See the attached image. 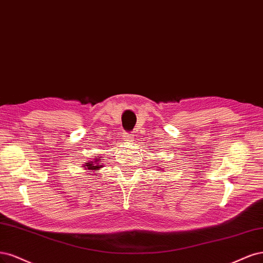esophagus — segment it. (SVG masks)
Here are the masks:
<instances>
[{"label": "esophagus", "instance_id": "34e87169", "mask_svg": "<svg viewBox=\"0 0 263 263\" xmlns=\"http://www.w3.org/2000/svg\"><path fill=\"white\" fill-rule=\"evenodd\" d=\"M132 139H133L132 133H125V134H124V140H126V141H132Z\"/></svg>", "mask_w": 263, "mask_h": 263}]
</instances>
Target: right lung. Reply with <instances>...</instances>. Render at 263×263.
<instances>
[{
	"instance_id": "obj_1",
	"label": "right lung",
	"mask_w": 263,
	"mask_h": 263,
	"mask_svg": "<svg viewBox=\"0 0 263 263\" xmlns=\"http://www.w3.org/2000/svg\"><path fill=\"white\" fill-rule=\"evenodd\" d=\"M98 160L99 158H97L95 162H89V163H86V167L87 169H89V171H95V169H99L101 167V165L98 164Z\"/></svg>"
}]
</instances>
